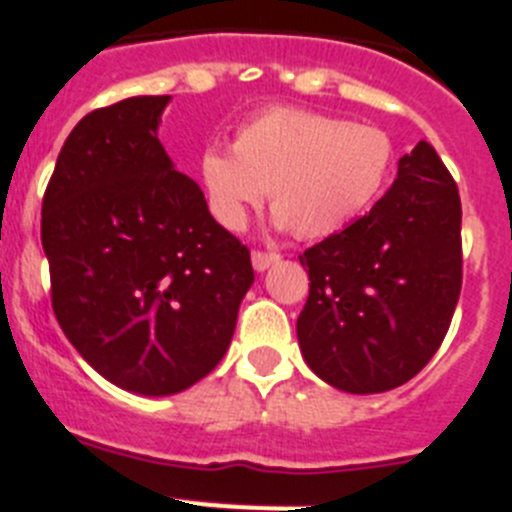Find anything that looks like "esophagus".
Here are the masks:
<instances>
[{"instance_id":"34e87169","label":"esophagus","mask_w":512,"mask_h":512,"mask_svg":"<svg viewBox=\"0 0 512 512\" xmlns=\"http://www.w3.org/2000/svg\"><path fill=\"white\" fill-rule=\"evenodd\" d=\"M278 260H280L278 252H262V250L252 252V267H255L257 273L267 270V267L273 265V262H278Z\"/></svg>"}]
</instances>
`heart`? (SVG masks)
<instances>
[{
    "label": "heart",
    "mask_w": 512,
    "mask_h": 512,
    "mask_svg": "<svg viewBox=\"0 0 512 512\" xmlns=\"http://www.w3.org/2000/svg\"><path fill=\"white\" fill-rule=\"evenodd\" d=\"M393 168V140L372 124L344 122L298 107H267L239 124L232 153L209 147L199 181L209 211L229 232L265 196L278 227L303 239L329 237L382 191Z\"/></svg>",
    "instance_id": "1"
}]
</instances>
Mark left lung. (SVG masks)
<instances>
[{
	"label": "left lung",
	"instance_id": "left-lung-1",
	"mask_svg": "<svg viewBox=\"0 0 512 512\" xmlns=\"http://www.w3.org/2000/svg\"><path fill=\"white\" fill-rule=\"evenodd\" d=\"M298 260L311 280L298 344L321 380L367 395L416 377L462 290V201L434 147L418 142L370 214Z\"/></svg>",
	"mask_w": 512,
	"mask_h": 512
}]
</instances>
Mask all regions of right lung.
<instances>
[{"instance_id": "obj_1", "label": "right lung", "mask_w": 512, "mask_h": 512, "mask_svg": "<svg viewBox=\"0 0 512 512\" xmlns=\"http://www.w3.org/2000/svg\"><path fill=\"white\" fill-rule=\"evenodd\" d=\"M170 96H132L73 127L43 196L55 319L109 382L173 395L209 375L250 290V250L158 140Z\"/></svg>"}]
</instances>
